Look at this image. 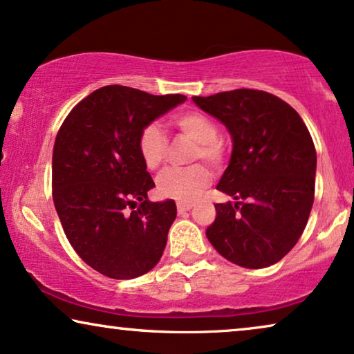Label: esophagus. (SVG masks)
<instances>
[{"instance_id": "34e87169", "label": "esophagus", "mask_w": 354, "mask_h": 354, "mask_svg": "<svg viewBox=\"0 0 354 354\" xmlns=\"http://www.w3.org/2000/svg\"><path fill=\"white\" fill-rule=\"evenodd\" d=\"M190 209H192V203H188V201H178L177 203L178 214H183V212H187V211H190Z\"/></svg>"}]
</instances>
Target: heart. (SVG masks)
<instances>
[{
    "mask_svg": "<svg viewBox=\"0 0 354 354\" xmlns=\"http://www.w3.org/2000/svg\"><path fill=\"white\" fill-rule=\"evenodd\" d=\"M174 125L196 147L192 159H205L212 167H219L224 161V147L219 142L217 124L201 113H182L174 118ZM138 153L145 166L158 169L166 159L167 138L156 124H149L138 135ZM211 180V174L205 164H192L188 167H172L164 171L156 180L158 193L177 201H192L200 195Z\"/></svg>",
    "mask_w": 354,
    "mask_h": 354,
    "instance_id": "obj_1",
    "label": "heart"
}]
</instances>
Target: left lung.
I'll return each instance as SVG.
<instances>
[{
	"label": "left lung",
	"instance_id": "left-lung-1",
	"mask_svg": "<svg viewBox=\"0 0 354 354\" xmlns=\"http://www.w3.org/2000/svg\"><path fill=\"white\" fill-rule=\"evenodd\" d=\"M232 137L217 190L235 200L216 206L206 236L217 253L246 269L279 263L297 245L314 201L316 148L292 106L261 90L193 96Z\"/></svg>",
	"mask_w": 354,
	"mask_h": 354
}]
</instances>
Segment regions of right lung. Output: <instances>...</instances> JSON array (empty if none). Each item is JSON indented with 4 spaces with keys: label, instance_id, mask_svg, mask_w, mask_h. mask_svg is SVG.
Masks as SVG:
<instances>
[{
    "label": "right lung",
    "instance_id": "right-lung-1",
    "mask_svg": "<svg viewBox=\"0 0 354 354\" xmlns=\"http://www.w3.org/2000/svg\"><path fill=\"white\" fill-rule=\"evenodd\" d=\"M185 100L108 85L82 100L56 135V212L75 253L106 277L135 279L161 259L177 207L174 200H148L154 182L138 135Z\"/></svg>",
    "mask_w": 354,
    "mask_h": 354
}]
</instances>
